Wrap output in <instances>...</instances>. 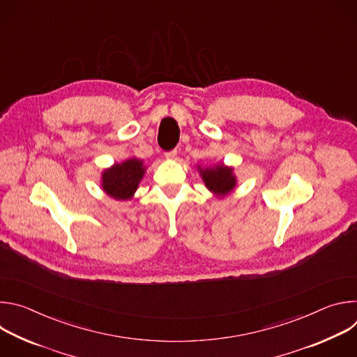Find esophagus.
<instances>
[{"mask_svg": "<svg viewBox=\"0 0 357 357\" xmlns=\"http://www.w3.org/2000/svg\"><path fill=\"white\" fill-rule=\"evenodd\" d=\"M176 149H172V151H168V152H165V158L167 160H175L176 158Z\"/></svg>", "mask_w": 357, "mask_h": 357, "instance_id": "esophagus-1", "label": "esophagus"}]
</instances>
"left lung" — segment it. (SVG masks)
<instances>
[{
  "instance_id": "obj_1",
  "label": "left lung",
  "mask_w": 357,
  "mask_h": 357,
  "mask_svg": "<svg viewBox=\"0 0 357 357\" xmlns=\"http://www.w3.org/2000/svg\"><path fill=\"white\" fill-rule=\"evenodd\" d=\"M197 169L206 188L218 196L229 195L236 186L237 179L234 176L231 167L218 164L215 167H206V168L197 167Z\"/></svg>"
}]
</instances>
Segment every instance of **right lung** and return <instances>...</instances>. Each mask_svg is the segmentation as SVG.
Wrapping results in <instances>:
<instances>
[{"label":"right lung","mask_w":357,"mask_h":357,"mask_svg":"<svg viewBox=\"0 0 357 357\" xmlns=\"http://www.w3.org/2000/svg\"><path fill=\"white\" fill-rule=\"evenodd\" d=\"M144 174V162L137 158H130L103 171L101 188L109 196L117 200H128L134 196Z\"/></svg>","instance_id":"1"}]
</instances>
